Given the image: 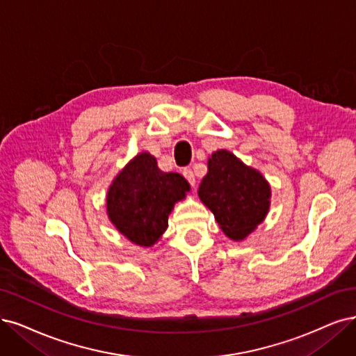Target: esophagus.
<instances>
[{
    "instance_id": "esophagus-1",
    "label": "esophagus",
    "mask_w": 356,
    "mask_h": 356,
    "mask_svg": "<svg viewBox=\"0 0 356 356\" xmlns=\"http://www.w3.org/2000/svg\"><path fill=\"white\" fill-rule=\"evenodd\" d=\"M183 176H185V179L189 181V185L195 186V175H193V171L191 168L183 170Z\"/></svg>"
}]
</instances>
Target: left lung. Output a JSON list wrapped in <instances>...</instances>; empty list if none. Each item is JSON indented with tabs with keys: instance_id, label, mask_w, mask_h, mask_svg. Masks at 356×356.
Returning a JSON list of instances; mask_svg holds the SVG:
<instances>
[{
	"instance_id": "obj_1",
	"label": "left lung",
	"mask_w": 356,
	"mask_h": 356,
	"mask_svg": "<svg viewBox=\"0 0 356 356\" xmlns=\"http://www.w3.org/2000/svg\"><path fill=\"white\" fill-rule=\"evenodd\" d=\"M198 195L213 211L220 229L230 239L242 241L266 218L271 192L257 170L220 149L208 160V173Z\"/></svg>"
}]
</instances>
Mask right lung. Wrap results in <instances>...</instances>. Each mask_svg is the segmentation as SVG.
<instances>
[{
    "mask_svg": "<svg viewBox=\"0 0 356 356\" xmlns=\"http://www.w3.org/2000/svg\"><path fill=\"white\" fill-rule=\"evenodd\" d=\"M188 191L185 177L164 173L155 158L143 152L114 179L107 195V213L129 241L151 246L167 230L168 214Z\"/></svg>",
    "mask_w": 356,
    "mask_h": 356,
    "instance_id": "obj_1",
    "label": "right lung"
}]
</instances>
